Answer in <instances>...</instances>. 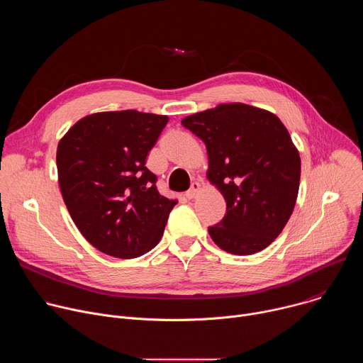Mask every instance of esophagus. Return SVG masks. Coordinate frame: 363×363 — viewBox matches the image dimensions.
Here are the masks:
<instances>
[{
    "label": "esophagus",
    "mask_w": 363,
    "mask_h": 363,
    "mask_svg": "<svg viewBox=\"0 0 363 363\" xmlns=\"http://www.w3.org/2000/svg\"><path fill=\"white\" fill-rule=\"evenodd\" d=\"M199 191H201L199 182H192V184H191V188L186 191L185 196H186L188 199H192V198H195V196L199 194Z\"/></svg>",
    "instance_id": "1"
}]
</instances>
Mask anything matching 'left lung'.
<instances>
[{"label": "left lung", "mask_w": 363, "mask_h": 363, "mask_svg": "<svg viewBox=\"0 0 363 363\" xmlns=\"http://www.w3.org/2000/svg\"><path fill=\"white\" fill-rule=\"evenodd\" d=\"M182 125L203 140L206 178L227 202L223 221L208 227L213 241L235 255L269 247L287 224L300 185V155L286 126L245 103H224Z\"/></svg>", "instance_id": "left-lung-1"}]
</instances>
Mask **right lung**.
Instances as JSON below:
<instances>
[{"label": "right lung", "instance_id": "add662e5", "mask_svg": "<svg viewBox=\"0 0 363 363\" xmlns=\"http://www.w3.org/2000/svg\"><path fill=\"white\" fill-rule=\"evenodd\" d=\"M168 116L100 112L76 122L57 146L59 185L79 231L99 251L135 258L157 245L177 199L161 195L145 161Z\"/></svg>", "mask_w": 363, "mask_h": 363}]
</instances>
